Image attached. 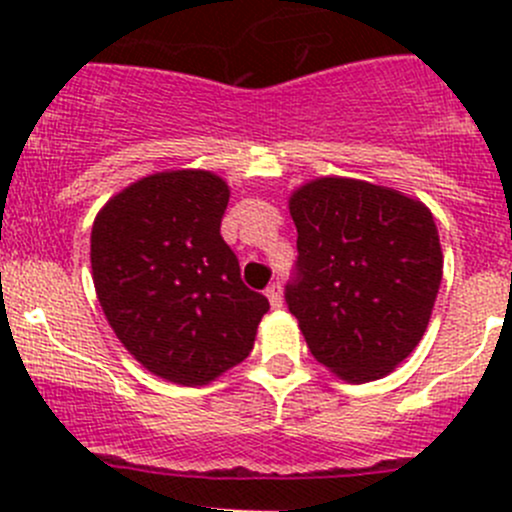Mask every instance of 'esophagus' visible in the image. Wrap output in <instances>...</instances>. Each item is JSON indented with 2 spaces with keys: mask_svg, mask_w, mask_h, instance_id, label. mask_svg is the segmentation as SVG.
Returning <instances> with one entry per match:
<instances>
[{
  "mask_svg": "<svg viewBox=\"0 0 512 512\" xmlns=\"http://www.w3.org/2000/svg\"><path fill=\"white\" fill-rule=\"evenodd\" d=\"M267 299H270L272 309H280L282 307V285L280 282H272L270 287H267Z\"/></svg>",
  "mask_w": 512,
  "mask_h": 512,
  "instance_id": "obj_1",
  "label": "esophagus"
}]
</instances>
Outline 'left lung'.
Masks as SVG:
<instances>
[{
  "label": "left lung",
  "mask_w": 512,
  "mask_h": 512,
  "mask_svg": "<svg viewBox=\"0 0 512 512\" xmlns=\"http://www.w3.org/2000/svg\"><path fill=\"white\" fill-rule=\"evenodd\" d=\"M297 280L285 299L309 352L339 379L391 374L421 342L443 275L421 200L354 178H317L289 198Z\"/></svg>",
  "instance_id": "8db88e82"
}]
</instances>
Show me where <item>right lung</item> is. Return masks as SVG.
<instances>
[{"label":"right lung","instance_id":"add662e5","mask_svg":"<svg viewBox=\"0 0 512 512\" xmlns=\"http://www.w3.org/2000/svg\"><path fill=\"white\" fill-rule=\"evenodd\" d=\"M227 200L210 170H165L113 195L91 230L108 324L133 359L180 386L210 384L245 361L270 309L220 235Z\"/></svg>","mask_w":512,"mask_h":512}]
</instances>
